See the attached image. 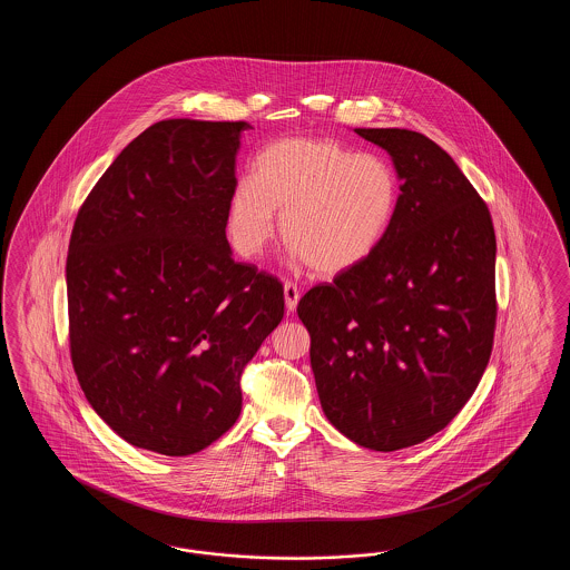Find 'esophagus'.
<instances>
[{"label":"esophagus","instance_id":"esophagus-1","mask_svg":"<svg viewBox=\"0 0 570 570\" xmlns=\"http://www.w3.org/2000/svg\"><path fill=\"white\" fill-rule=\"evenodd\" d=\"M298 297H301V293H298L297 284L286 282L284 284V301H286V309L288 312L297 309Z\"/></svg>","mask_w":570,"mask_h":570}]
</instances>
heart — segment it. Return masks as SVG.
I'll use <instances>...</instances> for the list:
<instances>
[{
  "label": "heart",
  "mask_w": 570,
  "mask_h": 570,
  "mask_svg": "<svg viewBox=\"0 0 570 570\" xmlns=\"http://www.w3.org/2000/svg\"><path fill=\"white\" fill-rule=\"evenodd\" d=\"M400 203V179L379 154H354L328 138H284L254 160L252 179L230 196V237L258 256L275 237L323 275L365 263L384 242Z\"/></svg>",
  "instance_id": "heart-1"
}]
</instances>
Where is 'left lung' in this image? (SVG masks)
<instances>
[{
    "instance_id": "1",
    "label": "left lung",
    "mask_w": 570,
    "mask_h": 570,
    "mask_svg": "<svg viewBox=\"0 0 570 570\" xmlns=\"http://www.w3.org/2000/svg\"><path fill=\"white\" fill-rule=\"evenodd\" d=\"M395 164L400 203L379 249L297 305L326 419L358 446L400 451L444 430L488 367L495 233L485 200L432 138L356 128Z\"/></svg>"
}]
</instances>
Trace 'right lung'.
Wrapping results in <instances>:
<instances>
[{
	"instance_id": "obj_1",
	"label": "right lung",
	"mask_w": 570,
	"mask_h": 570,
	"mask_svg": "<svg viewBox=\"0 0 570 570\" xmlns=\"http://www.w3.org/2000/svg\"><path fill=\"white\" fill-rule=\"evenodd\" d=\"M245 121L164 119L85 198L66 261L70 356L87 402L132 446L203 451L242 412V374L284 288L226 239Z\"/></svg>"
}]
</instances>
